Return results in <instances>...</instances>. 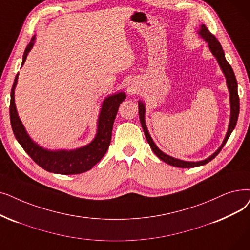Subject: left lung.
Instances as JSON below:
<instances>
[{
	"label": "left lung",
	"mask_w": 250,
	"mask_h": 250,
	"mask_svg": "<svg viewBox=\"0 0 250 250\" xmlns=\"http://www.w3.org/2000/svg\"><path fill=\"white\" fill-rule=\"evenodd\" d=\"M198 35L208 44V48L211 52L212 55L214 56V58L218 61L220 67L225 75L226 78V83H227V88L229 90L230 93V123L229 125H228V131L227 134L225 136V139L223 141L222 145L219 147V149L216 150L214 153H212L209 157L205 158L203 160H199V161H186V160H182L176 157H172L167 155L165 152H162L157 145L154 143L153 139L150 136L148 128L146 125V121H145V114H146V108H145V104L143 101L139 100L138 101V105H139V116H140V122L141 125H142L143 131L146 137L147 142L149 143L151 149L153 150L154 153L156 154V156L158 158H160L162 161L167 162V165L172 166V167H182V168H190V167H200V166H204L206 164H208L210 160H212L216 155L220 153V151L222 150V148L225 146V144L227 143L228 139H229L231 133L234 131V128L236 126L237 124V119H238V115H239V108H240V103H239V96H238V85H237V81L235 78L234 71L231 67V65L228 63V61L226 60L225 57V53L224 50L220 44V42L216 40V38L211 35L210 32L208 31V27H206L204 24H201L199 30L197 31Z\"/></svg>",
	"instance_id": "8db88e82"
}]
</instances>
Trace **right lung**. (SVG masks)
<instances>
[{
    "label": "right lung",
    "mask_w": 250,
    "mask_h": 250,
    "mask_svg": "<svg viewBox=\"0 0 250 250\" xmlns=\"http://www.w3.org/2000/svg\"><path fill=\"white\" fill-rule=\"evenodd\" d=\"M35 42L36 36L32 37L24 51L21 67L25 63L28 53L34 47ZM18 75L19 73L16 74L12 90H11L10 121L16 140L32 160L45 170L60 173V175H78V173L90 170L95 165L98 164L110 145L114 119L119 105L126 98L125 93H114L107 96L103 100L98 122H97V132L89 144L71 150H50L35 142L26 132L22 122L20 121L15 105V88L17 85Z\"/></svg>",
    "instance_id": "add662e5"
}]
</instances>
